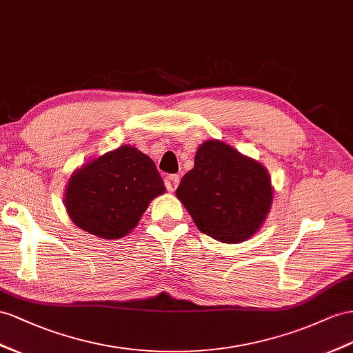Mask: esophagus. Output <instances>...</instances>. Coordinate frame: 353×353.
<instances>
[{
  "label": "esophagus",
  "instance_id": "1",
  "mask_svg": "<svg viewBox=\"0 0 353 353\" xmlns=\"http://www.w3.org/2000/svg\"><path fill=\"white\" fill-rule=\"evenodd\" d=\"M179 182H180V177H179L177 174H170V176H167V177H165V188H167V191L174 192L177 185H179Z\"/></svg>",
  "mask_w": 353,
  "mask_h": 353
}]
</instances>
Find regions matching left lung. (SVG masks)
Listing matches in <instances>:
<instances>
[{
    "label": "left lung",
    "mask_w": 353,
    "mask_h": 353,
    "mask_svg": "<svg viewBox=\"0 0 353 353\" xmlns=\"http://www.w3.org/2000/svg\"><path fill=\"white\" fill-rule=\"evenodd\" d=\"M176 194L198 230L223 243L255 234L273 200L267 170L218 140L198 148L195 165L180 180Z\"/></svg>",
    "instance_id": "1"
}]
</instances>
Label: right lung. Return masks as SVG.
Listing matches in <instances>:
<instances>
[{
  "label": "right lung",
  "instance_id": "add662e5",
  "mask_svg": "<svg viewBox=\"0 0 353 353\" xmlns=\"http://www.w3.org/2000/svg\"><path fill=\"white\" fill-rule=\"evenodd\" d=\"M164 191L155 162L139 149L121 146L70 179L65 207L80 230L113 240L130 232L152 198Z\"/></svg>",
  "mask_w": 353,
  "mask_h": 353
}]
</instances>
